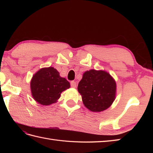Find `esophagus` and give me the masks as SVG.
<instances>
[{"mask_svg": "<svg viewBox=\"0 0 153 153\" xmlns=\"http://www.w3.org/2000/svg\"><path fill=\"white\" fill-rule=\"evenodd\" d=\"M70 85L71 87H76V82H74V81H71V82H70Z\"/></svg>", "mask_w": 153, "mask_h": 153, "instance_id": "34e87169", "label": "esophagus"}]
</instances>
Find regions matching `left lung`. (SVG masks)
I'll list each match as a JSON object with an SVG mask.
<instances>
[{
  "label": "left lung",
  "instance_id": "8db88e82",
  "mask_svg": "<svg viewBox=\"0 0 153 153\" xmlns=\"http://www.w3.org/2000/svg\"><path fill=\"white\" fill-rule=\"evenodd\" d=\"M116 85L105 71L91 70L83 75L77 90L84 105L93 112H101L112 105L115 99Z\"/></svg>",
  "mask_w": 153,
  "mask_h": 153
}]
</instances>
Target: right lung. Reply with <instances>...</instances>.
<instances>
[{"label":"right lung","instance_id":"1","mask_svg":"<svg viewBox=\"0 0 153 153\" xmlns=\"http://www.w3.org/2000/svg\"><path fill=\"white\" fill-rule=\"evenodd\" d=\"M70 87V83L60 76L53 67L42 68L33 76L31 91L33 99L43 105H50L56 102L61 93Z\"/></svg>","mask_w":153,"mask_h":153}]
</instances>
